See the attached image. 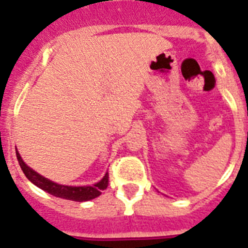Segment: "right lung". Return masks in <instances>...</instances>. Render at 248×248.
Segmentation results:
<instances>
[{
    "label": "right lung",
    "mask_w": 248,
    "mask_h": 248,
    "mask_svg": "<svg viewBox=\"0 0 248 248\" xmlns=\"http://www.w3.org/2000/svg\"><path fill=\"white\" fill-rule=\"evenodd\" d=\"M17 161L20 165L23 172L31 183L41 188L45 192L50 193L52 196L59 197V198H64V200L69 201H77V202H85V201H90L96 198L101 194V190H104L108 186V172L105 173L104 177L100 181H97L96 184L93 185H86V186H69V185H63L54 183V181L48 180L45 176L36 172L34 170H32L29 166L25 165V162L21 159L19 152H16Z\"/></svg>",
    "instance_id": "right-lung-1"
}]
</instances>
